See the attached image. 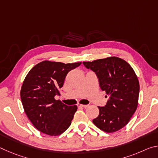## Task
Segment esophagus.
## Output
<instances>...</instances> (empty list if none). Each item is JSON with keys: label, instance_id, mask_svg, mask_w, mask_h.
<instances>
[{"label": "esophagus", "instance_id": "1", "mask_svg": "<svg viewBox=\"0 0 158 158\" xmlns=\"http://www.w3.org/2000/svg\"><path fill=\"white\" fill-rule=\"evenodd\" d=\"M77 106H79V107L85 108V107H87L88 105H81V104H77Z\"/></svg>", "mask_w": 158, "mask_h": 158}]
</instances>
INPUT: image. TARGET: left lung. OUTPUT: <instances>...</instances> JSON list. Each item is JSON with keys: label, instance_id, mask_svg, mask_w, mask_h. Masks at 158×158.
<instances>
[{"label": "left lung", "instance_id": "obj_1", "mask_svg": "<svg viewBox=\"0 0 158 158\" xmlns=\"http://www.w3.org/2000/svg\"><path fill=\"white\" fill-rule=\"evenodd\" d=\"M83 64L95 72L101 89L109 97L105 106H98L100 113L93 123L108 133L121 130L137 108L139 83L135 71L126 61L115 56Z\"/></svg>", "mask_w": 158, "mask_h": 158}]
</instances>
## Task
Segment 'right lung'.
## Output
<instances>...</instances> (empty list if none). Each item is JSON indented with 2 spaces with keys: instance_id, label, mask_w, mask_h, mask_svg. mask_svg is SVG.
Here are the masks:
<instances>
[{
  "instance_id": "1",
  "label": "right lung",
  "mask_w": 158,
  "mask_h": 158,
  "mask_svg": "<svg viewBox=\"0 0 158 158\" xmlns=\"http://www.w3.org/2000/svg\"><path fill=\"white\" fill-rule=\"evenodd\" d=\"M81 64L44 60L26 75L21 89V102L28 119L41 132L58 136L71 125L77 106L66 105L54 97L60 95L69 72Z\"/></svg>"
}]
</instances>
